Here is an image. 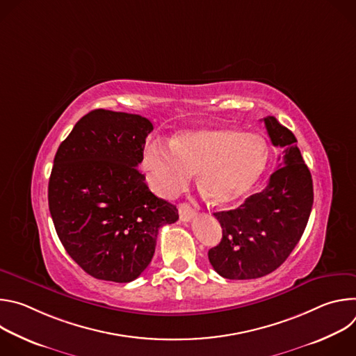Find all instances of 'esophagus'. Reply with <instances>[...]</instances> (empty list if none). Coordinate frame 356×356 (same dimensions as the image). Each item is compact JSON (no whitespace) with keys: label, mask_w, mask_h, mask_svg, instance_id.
Returning a JSON list of instances; mask_svg holds the SVG:
<instances>
[{"label":"esophagus","mask_w":356,"mask_h":356,"mask_svg":"<svg viewBox=\"0 0 356 356\" xmlns=\"http://www.w3.org/2000/svg\"><path fill=\"white\" fill-rule=\"evenodd\" d=\"M179 216L181 221L188 222L195 217V210L187 202H181V204H179Z\"/></svg>","instance_id":"34e87169"}]
</instances>
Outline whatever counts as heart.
Listing matches in <instances>:
<instances>
[{
  "label": "heart",
  "mask_w": 356,
  "mask_h": 356,
  "mask_svg": "<svg viewBox=\"0 0 356 356\" xmlns=\"http://www.w3.org/2000/svg\"><path fill=\"white\" fill-rule=\"evenodd\" d=\"M269 162L266 140L229 127L187 129L170 145L149 143L142 168L156 194L173 198L198 173V187L214 206L228 207L246 197L262 177Z\"/></svg>",
  "instance_id": "1"
}]
</instances>
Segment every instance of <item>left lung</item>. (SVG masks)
I'll list each match as a JSON object with an SVG mask.
<instances>
[{
    "mask_svg": "<svg viewBox=\"0 0 356 356\" xmlns=\"http://www.w3.org/2000/svg\"><path fill=\"white\" fill-rule=\"evenodd\" d=\"M275 146L284 147L266 187L235 210L214 213L221 242L209 250L214 270L231 280L258 279L276 270L298 243L313 207V179L296 136L275 117L264 118Z\"/></svg>",
    "mask_w": 356,
    "mask_h": 356,
    "instance_id": "left-lung-1",
    "label": "left lung"
}]
</instances>
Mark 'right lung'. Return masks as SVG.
<instances>
[{"instance_id":"1","label":"right lung","mask_w":356,"mask_h":356,"mask_svg":"<svg viewBox=\"0 0 356 356\" xmlns=\"http://www.w3.org/2000/svg\"><path fill=\"white\" fill-rule=\"evenodd\" d=\"M152 131L145 117L99 108L56 152L49 211L70 258L95 279L135 280L154 258L159 228L179 220L138 170Z\"/></svg>"}]
</instances>
